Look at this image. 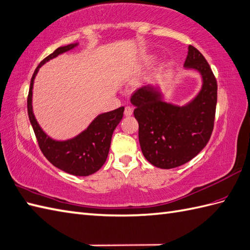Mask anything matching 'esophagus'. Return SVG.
I'll use <instances>...</instances> for the list:
<instances>
[{"instance_id": "34e87169", "label": "esophagus", "mask_w": 250, "mask_h": 250, "mask_svg": "<svg viewBox=\"0 0 250 250\" xmlns=\"http://www.w3.org/2000/svg\"><path fill=\"white\" fill-rule=\"evenodd\" d=\"M132 112H134V109H132L131 107H129V106L125 107V111H124L125 116H130L132 114Z\"/></svg>"}]
</instances>
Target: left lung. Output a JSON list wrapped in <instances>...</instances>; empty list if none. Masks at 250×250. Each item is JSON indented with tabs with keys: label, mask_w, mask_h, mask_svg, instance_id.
Returning <instances> with one entry per match:
<instances>
[{
	"label": "left lung",
	"mask_w": 250,
	"mask_h": 250,
	"mask_svg": "<svg viewBox=\"0 0 250 250\" xmlns=\"http://www.w3.org/2000/svg\"><path fill=\"white\" fill-rule=\"evenodd\" d=\"M184 66L197 69L203 79L200 93L187 106L160 101L152 86H143L130 97L142 153L157 168L172 169L188 163L202 151L213 132L217 81L208 61L191 45Z\"/></svg>",
	"instance_id": "left-lung-1"
}]
</instances>
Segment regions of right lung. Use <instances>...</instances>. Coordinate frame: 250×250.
<instances>
[{"instance_id":"add662e5","label":"right lung","mask_w":250,"mask_h":250,"mask_svg":"<svg viewBox=\"0 0 250 250\" xmlns=\"http://www.w3.org/2000/svg\"><path fill=\"white\" fill-rule=\"evenodd\" d=\"M77 46L71 43L60 47L37 66L32 76L29 95H27V114L35 132L42 153L54 167L77 176H87L101 169L108 157L111 138L115 127L123 118L124 107H120L107 113L99 114L87 128L74 139L55 141L49 138L38 125L32 110V90L35 76L42 65L59 54Z\"/></svg>"}]
</instances>
